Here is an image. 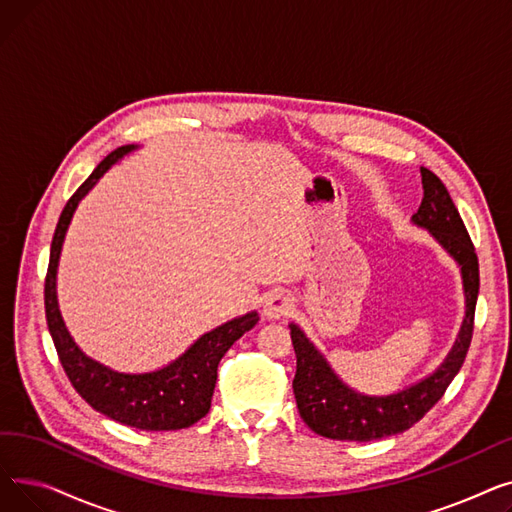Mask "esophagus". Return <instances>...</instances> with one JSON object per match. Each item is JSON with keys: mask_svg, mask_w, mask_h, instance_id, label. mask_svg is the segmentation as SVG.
Returning <instances> with one entry per match:
<instances>
[{"mask_svg": "<svg viewBox=\"0 0 512 512\" xmlns=\"http://www.w3.org/2000/svg\"><path fill=\"white\" fill-rule=\"evenodd\" d=\"M294 307V301L288 292H272L263 303V315L267 319L286 317Z\"/></svg>", "mask_w": 512, "mask_h": 512, "instance_id": "obj_1", "label": "esophagus"}]
</instances>
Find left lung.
<instances>
[{"mask_svg": "<svg viewBox=\"0 0 512 512\" xmlns=\"http://www.w3.org/2000/svg\"><path fill=\"white\" fill-rule=\"evenodd\" d=\"M421 184L423 201L411 222L432 234L438 245L461 267L465 317L459 336L434 373L394 394L378 396L363 394L344 384L307 334L297 324H290V338L294 355H297V373L292 380L294 398H297L303 421L324 438L371 442L407 432L442 398L467 357L479 292L477 255L442 180L434 172L421 168Z\"/></svg>", "mask_w": 512, "mask_h": 512, "instance_id": "left-lung-1", "label": "left lung"}]
</instances>
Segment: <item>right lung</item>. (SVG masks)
<instances>
[{
    "mask_svg": "<svg viewBox=\"0 0 512 512\" xmlns=\"http://www.w3.org/2000/svg\"><path fill=\"white\" fill-rule=\"evenodd\" d=\"M137 149L139 145H124L112 151L66 203L51 240L45 278V315L68 380L97 413L145 432H174V429L191 427L209 413L222 357L242 334L257 324L259 315L257 311H249L226 321L199 336L172 363L145 373H126L107 367L85 355L83 348L74 342L58 305V265L64 238L78 203L93 191L107 170Z\"/></svg>",
    "mask_w": 512,
    "mask_h": 512,
    "instance_id": "add662e5",
    "label": "right lung"
}]
</instances>
